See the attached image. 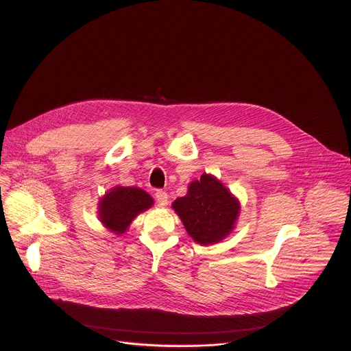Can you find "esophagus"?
Listing matches in <instances>:
<instances>
[{
    "instance_id": "34e87169",
    "label": "esophagus",
    "mask_w": 351,
    "mask_h": 351,
    "mask_svg": "<svg viewBox=\"0 0 351 351\" xmlns=\"http://www.w3.org/2000/svg\"><path fill=\"white\" fill-rule=\"evenodd\" d=\"M154 195H156V199H157V204L160 207H165L168 204V194H167V191L157 190Z\"/></svg>"
}]
</instances>
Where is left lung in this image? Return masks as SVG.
Returning <instances> with one entry per match:
<instances>
[{"label": "left lung", "instance_id": "8db88e82", "mask_svg": "<svg viewBox=\"0 0 351 351\" xmlns=\"http://www.w3.org/2000/svg\"><path fill=\"white\" fill-rule=\"evenodd\" d=\"M172 207L187 233L199 244L222 240L233 229L240 210L230 191L207 173L190 183L187 194L176 198Z\"/></svg>", "mask_w": 351, "mask_h": 351}]
</instances>
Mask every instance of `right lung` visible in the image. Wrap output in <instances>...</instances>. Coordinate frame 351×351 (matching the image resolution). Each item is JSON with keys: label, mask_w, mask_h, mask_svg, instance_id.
Instances as JSON below:
<instances>
[{"label": "right lung", "mask_w": 351, "mask_h": 351, "mask_svg": "<svg viewBox=\"0 0 351 351\" xmlns=\"http://www.w3.org/2000/svg\"><path fill=\"white\" fill-rule=\"evenodd\" d=\"M153 206V198L137 187H115L99 203V218L112 232L123 233L137 214Z\"/></svg>", "instance_id": "obj_1"}]
</instances>
